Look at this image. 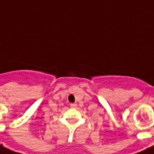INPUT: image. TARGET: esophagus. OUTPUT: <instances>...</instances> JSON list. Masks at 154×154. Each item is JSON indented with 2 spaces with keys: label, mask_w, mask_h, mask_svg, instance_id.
I'll use <instances>...</instances> for the list:
<instances>
[{
  "label": "esophagus",
  "mask_w": 154,
  "mask_h": 154,
  "mask_svg": "<svg viewBox=\"0 0 154 154\" xmlns=\"http://www.w3.org/2000/svg\"><path fill=\"white\" fill-rule=\"evenodd\" d=\"M77 104H70V108H72V109H75V108H77Z\"/></svg>",
  "instance_id": "obj_1"
}]
</instances>
